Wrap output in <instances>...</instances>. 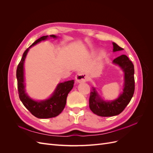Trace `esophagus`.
<instances>
[{
  "label": "esophagus",
  "mask_w": 153,
  "mask_h": 153,
  "mask_svg": "<svg viewBox=\"0 0 153 153\" xmlns=\"http://www.w3.org/2000/svg\"><path fill=\"white\" fill-rule=\"evenodd\" d=\"M87 76L85 73L83 72H79L76 74L75 76V80L78 83L85 82L87 80Z\"/></svg>",
  "instance_id": "1"
}]
</instances>
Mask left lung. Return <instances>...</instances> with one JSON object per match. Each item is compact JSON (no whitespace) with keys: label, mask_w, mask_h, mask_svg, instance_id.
<instances>
[{"label":"left lung","mask_w":153,"mask_h":153,"mask_svg":"<svg viewBox=\"0 0 153 153\" xmlns=\"http://www.w3.org/2000/svg\"><path fill=\"white\" fill-rule=\"evenodd\" d=\"M113 52L123 50L115 43H113ZM113 63L117 64L124 73V84L123 91L116 100L105 101L92 88L89 97V108L94 114L101 117H111L119 115L130 102L135 91L134 66L126 55H122L114 59Z\"/></svg>","instance_id":"left-lung-1"}]
</instances>
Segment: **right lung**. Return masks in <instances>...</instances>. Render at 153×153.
I'll list each match as a JSON object with an SVG mask.
<instances>
[{"label":"right lung","mask_w":153,"mask_h":153,"mask_svg":"<svg viewBox=\"0 0 153 153\" xmlns=\"http://www.w3.org/2000/svg\"><path fill=\"white\" fill-rule=\"evenodd\" d=\"M48 37V36L41 37L25 51L16 69L17 85L19 98L26 108L35 117L39 119L52 118L61 114L65 107L68 94L73 89L74 85L73 80L60 83L57 86L52 96L47 100L42 101L33 100L25 92L24 65L26 55L30 47L41 41L46 40ZM50 37L53 38H57L55 35H50Z\"/></svg>","instance_id":"obj_1"}]
</instances>
